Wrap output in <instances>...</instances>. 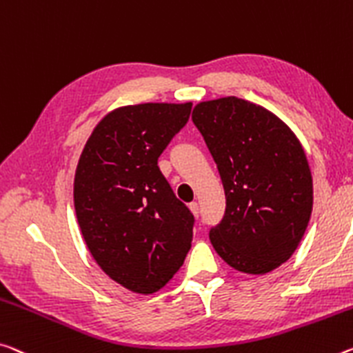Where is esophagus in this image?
<instances>
[{
	"label": "esophagus",
	"mask_w": 353,
	"mask_h": 353,
	"mask_svg": "<svg viewBox=\"0 0 353 353\" xmlns=\"http://www.w3.org/2000/svg\"><path fill=\"white\" fill-rule=\"evenodd\" d=\"M190 210H192V214L194 215V218H198L199 216V205H198V203H190Z\"/></svg>",
	"instance_id": "1"
}]
</instances>
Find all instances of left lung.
I'll return each mask as SVG.
<instances>
[{
    "label": "left lung",
    "mask_w": 353,
    "mask_h": 353,
    "mask_svg": "<svg viewBox=\"0 0 353 353\" xmlns=\"http://www.w3.org/2000/svg\"><path fill=\"white\" fill-rule=\"evenodd\" d=\"M192 119L226 194L212 245L239 272L275 270L297 250L312 212L311 170L299 138L272 111L234 96L199 102Z\"/></svg>",
    "instance_id": "8db88e82"
}]
</instances>
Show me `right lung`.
I'll list each match as a JSON object with an SVG mask.
<instances>
[{
  "mask_svg": "<svg viewBox=\"0 0 353 353\" xmlns=\"http://www.w3.org/2000/svg\"><path fill=\"white\" fill-rule=\"evenodd\" d=\"M192 102L110 111L78 160L74 204L89 253L117 284L154 294L182 267L194 218L161 174L159 157L187 124Z\"/></svg>",
  "mask_w": 353,
  "mask_h": 353,
  "instance_id": "right-lung-1",
  "label": "right lung"
}]
</instances>
